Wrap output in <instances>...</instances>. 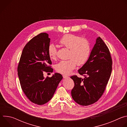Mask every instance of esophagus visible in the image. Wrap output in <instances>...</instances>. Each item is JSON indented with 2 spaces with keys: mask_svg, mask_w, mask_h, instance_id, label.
Listing matches in <instances>:
<instances>
[{
  "mask_svg": "<svg viewBox=\"0 0 127 127\" xmlns=\"http://www.w3.org/2000/svg\"><path fill=\"white\" fill-rule=\"evenodd\" d=\"M63 78H64V79H67V78H69V77L67 76H66V75H63Z\"/></svg>",
  "mask_w": 127,
  "mask_h": 127,
  "instance_id": "1",
  "label": "esophagus"
}]
</instances>
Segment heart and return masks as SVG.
<instances>
[{
    "mask_svg": "<svg viewBox=\"0 0 127 127\" xmlns=\"http://www.w3.org/2000/svg\"><path fill=\"white\" fill-rule=\"evenodd\" d=\"M60 44L70 49L68 60L61 61L56 65V70L59 73L67 75L74 70L77 64L81 66L87 61L90 54V46L89 42L84 39L73 34L63 35L59 41ZM57 49L53 44L48 47V55L52 59H55L57 56Z\"/></svg>",
    "mask_w": 127,
    "mask_h": 127,
    "instance_id": "heart-1",
    "label": "heart"
}]
</instances>
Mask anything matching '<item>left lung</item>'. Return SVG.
<instances>
[{
    "mask_svg": "<svg viewBox=\"0 0 127 127\" xmlns=\"http://www.w3.org/2000/svg\"><path fill=\"white\" fill-rule=\"evenodd\" d=\"M112 70L110 52L103 40L96 39L87 61L78 70L84 78L70 77L74 82L72 98L78 104L86 106L96 102L104 92Z\"/></svg>",
    "mask_w": 127,
    "mask_h": 127,
    "instance_id": "obj_1",
    "label": "left lung"
}]
</instances>
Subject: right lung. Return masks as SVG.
I'll return each mask as SVG.
<instances>
[{
	"label": "right lung",
	"mask_w": 127,
	"mask_h": 127,
	"mask_svg": "<svg viewBox=\"0 0 127 127\" xmlns=\"http://www.w3.org/2000/svg\"><path fill=\"white\" fill-rule=\"evenodd\" d=\"M50 38L47 33H41L31 39L23 49L17 67L21 86L32 102L42 105L51 100L62 79L55 73L51 77H44V72H52L49 66L52 62L48 55Z\"/></svg>",
	"instance_id": "add662e5"
}]
</instances>
